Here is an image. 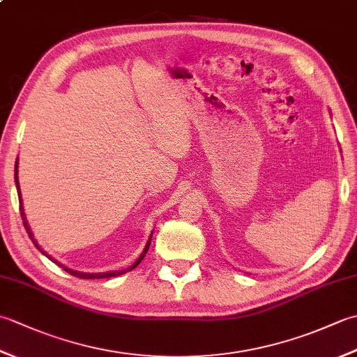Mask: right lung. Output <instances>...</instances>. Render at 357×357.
<instances>
[{"label": "right lung", "mask_w": 357, "mask_h": 357, "mask_svg": "<svg viewBox=\"0 0 357 357\" xmlns=\"http://www.w3.org/2000/svg\"><path fill=\"white\" fill-rule=\"evenodd\" d=\"M18 159H17V162H15V184H17V190H18V199H20V211H21V218H22V224H24V229H26V231H27V234H29V238L33 241V244H35V247L40 250V252L44 255V256H47L50 261H53V262H56L59 267H63L67 273H70L72 276H77V278H81V279H104V278H115V276H119V275H124V273H127V271H130V270H133V268H136L139 265V262L144 259V256H146V253L149 252V247H150V242H151V236H153V231H151V234H150V238H149V241H147V244H146V247H144V250H142V253H141V256L138 257V259H136V262L133 264V265H130V267L128 268H126V270H118V271H107V273H82V271H77V270H72V268H67V267H64L63 264H59L58 261H55L53 259L52 256H49L47 253L44 252V250H41V247L38 245V242L35 241V238H33V234H32V230H30V227H29V222H27V219H26V215H24V210H22V202H21V192H20V183H18Z\"/></svg>", "instance_id": "right-lung-1"}]
</instances>
